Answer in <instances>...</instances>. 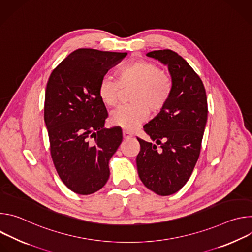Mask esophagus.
<instances>
[{"mask_svg": "<svg viewBox=\"0 0 252 252\" xmlns=\"http://www.w3.org/2000/svg\"><path fill=\"white\" fill-rule=\"evenodd\" d=\"M123 136H124V138H129V137H131L132 135H131L130 132H128V131H126V130H124V131H123Z\"/></svg>", "mask_w": 252, "mask_h": 252, "instance_id": "obj_1", "label": "esophagus"}]
</instances>
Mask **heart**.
<instances>
[{
    "instance_id": "obj_1",
    "label": "heart",
    "mask_w": 252,
    "mask_h": 252,
    "mask_svg": "<svg viewBox=\"0 0 252 252\" xmlns=\"http://www.w3.org/2000/svg\"><path fill=\"white\" fill-rule=\"evenodd\" d=\"M133 87L128 105L120 106L110 115L112 126L132 130L149 117L160 113L167 104L172 91L173 80L167 70L159 68L153 62L139 60L122 66L116 74V81L102 78L97 86V95L107 107L117 104L121 88Z\"/></svg>"
}]
</instances>
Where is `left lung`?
Segmentation results:
<instances>
[{
	"label": "left lung",
	"instance_id": "1",
	"mask_svg": "<svg viewBox=\"0 0 252 252\" xmlns=\"http://www.w3.org/2000/svg\"><path fill=\"white\" fill-rule=\"evenodd\" d=\"M147 56L167 65L173 91L164 109L143 126L156 145L136 137L140 145L136 166L142 184L165 196L177 192L188 183L199 158L207 121V98L199 76L175 52L158 50Z\"/></svg>",
	"mask_w": 252,
	"mask_h": 252
}]
</instances>
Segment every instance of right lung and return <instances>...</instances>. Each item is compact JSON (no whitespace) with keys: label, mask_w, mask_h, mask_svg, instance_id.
Here are the masks:
<instances>
[{"label":"right lung","mask_w":252,"mask_h":252,"mask_svg":"<svg viewBox=\"0 0 252 252\" xmlns=\"http://www.w3.org/2000/svg\"><path fill=\"white\" fill-rule=\"evenodd\" d=\"M127 54L79 49L62 61L47 83L44 119L53 162L71 191L88 195L110 177L109 161L123 140L120 127L104 128L107 112L97 86Z\"/></svg>","instance_id":"1"}]
</instances>
